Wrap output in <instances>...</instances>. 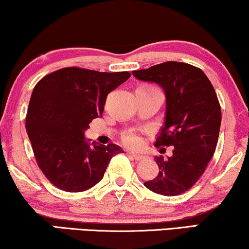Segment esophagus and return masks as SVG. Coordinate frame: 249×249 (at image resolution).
Instances as JSON below:
<instances>
[{"instance_id":"esophagus-1","label":"esophagus","mask_w":249,"mask_h":249,"mask_svg":"<svg viewBox=\"0 0 249 249\" xmlns=\"http://www.w3.org/2000/svg\"><path fill=\"white\" fill-rule=\"evenodd\" d=\"M129 156L132 157L134 160H142L144 158V156H141V155H136V153H129Z\"/></svg>"}]
</instances>
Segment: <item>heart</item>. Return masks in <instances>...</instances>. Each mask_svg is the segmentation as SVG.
<instances>
[{"label": "heart", "instance_id": "1", "mask_svg": "<svg viewBox=\"0 0 249 249\" xmlns=\"http://www.w3.org/2000/svg\"><path fill=\"white\" fill-rule=\"evenodd\" d=\"M123 141L126 145L129 146V148H139L142 143V140L140 138V135L134 131L126 133L123 136Z\"/></svg>", "mask_w": 249, "mask_h": 249}]
</instances>
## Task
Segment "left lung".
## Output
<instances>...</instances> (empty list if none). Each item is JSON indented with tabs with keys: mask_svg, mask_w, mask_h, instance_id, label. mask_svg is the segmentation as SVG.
<instances>
[{
	"mask_svg": "<svg viewBox=\"0 0 249 249\" xmlns=\"http://www.w3.org/2000/svg\"><path fill=\"white\" fill-rule=\"evenodd\" d=\"M133 75L163 89L166 117L155 145L175 148L167 159L156 157L159 174L144 186L161 195L183 194L198 180L214 155L221 125L214 88L201 69L187 63L164 62L133 71Z\"/></svg>",
	"mask_w": 249,
	"mask_h": 249,
	"instance_id": "left-lung-1",
	"label": "left lung"
}]
</instances>
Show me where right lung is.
Listing matches in <instances>:
<instances>
[{
  "instance_id": "obj_1",
  "label": "right lung",
  "mask_w": 249,
  "mask_h": 249,
  "mask_svg": "<svg viewBox=\"0 0 249 249\" xmlns=\"http://www.w3.org/2000/svg\"><path fill=\"white\" fill-rule=\"evenodd\" d=\"M131 76L128 72H98L64 68L35 86L26 128L38 167L65 192H83L103 179L110 159L123 152L114 143H90L85 131L101 117L108 93Z\"/></svg>"
}]
</instances>
